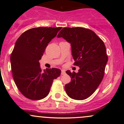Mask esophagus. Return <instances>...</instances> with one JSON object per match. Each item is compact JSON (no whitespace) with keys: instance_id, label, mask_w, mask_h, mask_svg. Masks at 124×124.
I'll list each match as a JSON object with an SVG mask.
<instances>
[{"instance_id":"obj_1","label":"esophagus","mask_w":124,"mask_h":124,"mask_svg":"<svg viewBox=\"0 0 124 124\" xmlns=\"http://www.w3.org/2000/svg\"><path fill=\"white\" fill-rule=\"evenodd\" d=\"M65 73H66V72H65V71L64 70H62V71H61V75H65Z\"/></svg>"}]
</instances>
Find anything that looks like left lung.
I'll use <instances>...</instances> for the list:
<instances>
[{"label":"left lung","mask_w":124,"mask_h":124,"mask_svg":"<svg viewBox=\"0 0 124 124\" xmlns=\"http://www.w3.org/2000/svg\"><path fill=\"white\" fill-rule=\"evenodd\" d=\"M71 44L75 66L80 68L78 73L67 70L71 82L65 89L69 97L83 100L97 89L104 78L108 61L104 42L94 31L82 27H64L58 34Z\"/></svg>","instance_id":"left-lung-1"}]
</instances>
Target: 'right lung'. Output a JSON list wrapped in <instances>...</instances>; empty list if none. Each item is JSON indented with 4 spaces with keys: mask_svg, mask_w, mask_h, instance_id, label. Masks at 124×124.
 Here are the masks:
<instances>
[{
    "mask_svg": "<svg viewBox=\"0 0 124 124\" xmlns=\"http://www.w3.org/2000/svg\"><path fill=\"white\" fill-rule=\"evenodd\" d=\"M61 28H31L16 42L10 56L13 77L20 92L28 99L38 100L47 96L54 80L61 75L57 68L42 70L39 61Z\"/></svg>",
    "mask_w": 124,
    "mask_h": 124,
    "instance_id": "1",
    "label": "right lung"
}]
</instances>
